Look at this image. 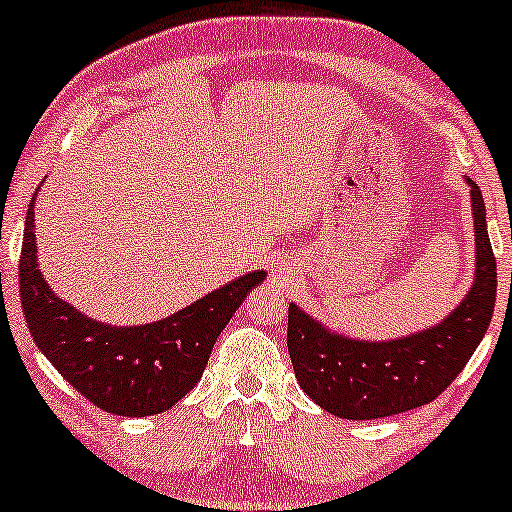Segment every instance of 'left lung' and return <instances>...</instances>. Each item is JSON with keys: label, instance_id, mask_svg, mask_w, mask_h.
I'll return each instance as SVG.
<instances>
[{"label": "left lung", "instance_id": "obj_1", "mask_svg": "<svg viewBox=\"0 0 512 512\" xmlns=\"http://www.w3.org/2000/svg\"><path fill=\"white\" fill-rule=\"evenodd\" d=\"M471 184L475 282L450 317L429 331L389 342L342 338L289 305L286 345L307 396L342 419H377L431 403L450 387L485 338L496 303V258L485 200Z\"/></svg>", "mask_w": 512, "mask_h": 512}]
</instances>
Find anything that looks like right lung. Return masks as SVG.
Returning <instances> with one entry per match:
<instances>
[{
  "label": "right lung",
  "mask_w": 512,
  "mask_h": 512,
  "mask_svg": "<svg viewBox=\"0 0 512 512\" xmlns=\"http://www.w3.org/2000/svg\"><path fill=\"white\" fill-rule=\"evenodd\" d=\"M34 195L18 261L20 303L32 340L55 370L100 410L121 417L170 410L198 384L216 338L265 272L237 277L156 324H100L60 300L44 282L37 268Z\"/></svg>",
  "instance_id": "right-lung-1"
}]
</instances>
